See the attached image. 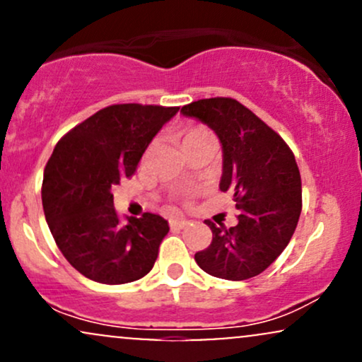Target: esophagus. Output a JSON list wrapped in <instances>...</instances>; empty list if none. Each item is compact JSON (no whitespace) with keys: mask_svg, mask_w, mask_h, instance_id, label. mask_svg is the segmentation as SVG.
<instances>
[{"mask_svg":"<svg viewBox=\"0 0 362 362\" xmlns=\"http://www.w3.org/2000/svg\"><path fill=\"white\" fill-rule=\"evenodd\" d=\"M187 226H189V221H187V219H172V221H170V228H172L173 231H180Z\"/></svg>","mask_w":362,"mask_h":362,"instance_id":"34e87169","label":"esophagus"}]
</instances>
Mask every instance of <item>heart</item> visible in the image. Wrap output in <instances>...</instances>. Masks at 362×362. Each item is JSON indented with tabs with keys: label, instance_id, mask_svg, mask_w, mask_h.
Returning <instances> with one entry per match:
<instances>
[{
	"label": "heart",
	"instance_id": "heart-1",
	"mask_svg": "<svg viewBox=\"0 0 362 362\" xmlns=\"http://www.w3.org/2000/svg\"><path fill=\"white\" fill-rule=\"evenodd\" d=\"M204 132H207V131H204V129H201V127L190 129V131H187V132H185V136H184V143H187V141H189V139L195 138V136H201V134H204Z\"/></svg>",
	"mask_w": 362,
	"mask_h": 362
}]
</instances>
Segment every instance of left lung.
<instances>
[{"label": "left lung", "instance_id": "1", "mask_svg": "<svg viewBox=\"0 0 362 362\" xmlns=\"http://www.w3.org/2000/svg\"><path fill=\"white\" fill-rule=\"evenodd\" d=\"M180 114L218 136L219 190L233 195L240 213L230 230L206 221L213 242L194 259L219 279L259 276L288 247L300 219L301 177L294 155L277 132L233 98H204L182 107Z\"/></svg>", "mask_w": 362, "mask_h": 362}]
</instances>
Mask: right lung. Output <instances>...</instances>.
Instances as JSON below:
<instances>
[{"mask_svg":"<svg viewBox=\"0 0 362 362\" xmlns=\"http://www.w3.org/2000/svg\"><path fill=\"white\" fill-rule=\"evenodd\" d=\"M180 107L124 103L98 110L54 148L44 170L45 221L66 260L100 284H127L151 271L170 226L160 214L126 216L112 189L138 168Z\"/></svg>","mask_w":362,"mask_h":362,"instance_id":"obj_1","label":"right lung"}]
</instances>
